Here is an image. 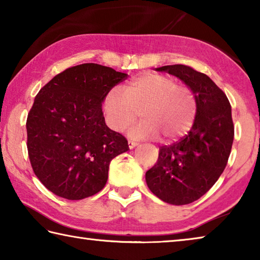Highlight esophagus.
Wrapping results in <instances>:
<instances>
[{
  "label": "esophagus",
  "mask_w": 260,
  "mask_h": 260,
  "mask_svg": "<svg viewBox=\"0 0 260 260\" xmlns=\"http://www.w3.org/2000/svg\"><path fill=\"white\" fill-rule=\"evenodd\" d=\"M138 142H134V141H128V147H129V149H133V148H135L136 146H138Z\"/></svg>",
  "instance_id": "34e87169"
}]
</instances>
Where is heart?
Returning <instances> with one entry per match:
<instances>
[{
    "mask_svg": "<svg viewBox=\"0 0 260 260\" xmlns=\"http://www.w3.org/2000/svg\"><path fill=\"white\" fill-rule=\"evenodd\" d=\"M102 110L110 129L122 133L138 117L141 120L129 132L136 139L173 140L190 129L197 112L192 90L178 86L162 74H143L104 95Z\"/></svg>",
    "mask_w": 260,
    "mask_h": 260,
    "instance_id": "1",
    "label": "heart"
}]
</instances>
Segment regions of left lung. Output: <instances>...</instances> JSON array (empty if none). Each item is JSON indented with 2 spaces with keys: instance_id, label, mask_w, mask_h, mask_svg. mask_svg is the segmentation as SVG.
I'll return each mask as SVG.
<instances>
[{
  "instance_id": "left-lung-1",
  "label": "left lung",
  "mask_w": 260,
  "mask_h": 260,
  "mask_svg": "<svg viewBox=\"0 0 260 260\" xmlns=\"http://www.w3.org/2000/svg\"><path fill=\"white\" fill-rule=\"evenodd\" d=\"M179 78L192 90L197 112L186 136L159 148L158 160L146 173L152 193L173 205L195 202L217 182L234 140L232 107L226 94L204 73L181 64L157 68Z\"/></svg>"
}]
</instances>
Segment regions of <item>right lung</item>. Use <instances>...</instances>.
I'll list each match as a JSON object with an SVG mask.
<instances>
[{"label": "right lung", "mask_w": 260, "mask_h": 260, "mask_svg": "<svg viewBox=\"0 0 260 260\" xmlns=\"http://www.w3.org/2000/svg\"><path fill=\"white\" fill-rule=\"evenodd\" d=\"M125 79L126 73L86 63L57 74L35 96L26 121L27 150L48 190L77 201L104 188L110 161L129 148L105 124L102 102Z\"/></svg>", "instance_id": "1"}]
</instances>
